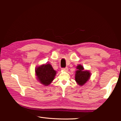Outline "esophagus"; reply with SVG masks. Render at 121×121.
I'll return each mask as SVG.
<instances>
[{
    "label": "esophagus",
    "mask_w": 121,
    "mask_h": 121,
    "mask_svg": "<svg viewBox=\"0 0 121 121\" xmlns=\"http://www.w3.org/2000/svg\"><path fill=\"white\" fill-rule=\"evenodd\" d=\"M62 70H64V71H67V70H68V68H67V67H65V68H62Z\"/></svg>",
    "instance_id": "obj_1"
}]
</instances>
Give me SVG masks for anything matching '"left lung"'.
Listing matches in <instances>:
<instances>
[{
  "label": "left lung",
  "instance_id": "1",
  "mask_svg": "<svg viewBox=\"0 0 121 121\" xmlns=\"http://www.w3.org/2000/svg\"><path fill=\"white\" fill-rule=\"evenodd\" d=\"M77 70L76 71L75 81L78 84L82 86L89 80L90 73L89 71L84 70L82 65H78L77 67Z\"/></svg>",
  "mask_w": 121,
  "mask_h": 121
}]
</instances>
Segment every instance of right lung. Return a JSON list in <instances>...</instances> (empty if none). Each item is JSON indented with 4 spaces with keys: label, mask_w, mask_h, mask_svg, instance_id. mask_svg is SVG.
Masks as SVG:
<instances>
[{
    "label": "right lung",
    "mask_w": 121,
    "mask_h": 121,
    "mask_svg": "<svg viewBox=\"0 0 121 121\" xmlns=\"http://www.w3.org/2000/svg\"><path fill=\"white\" fill-rule=\"evenodd\" d=\"M56 74V71L50 64L42 65L36 69V75L38 81L45 86H48L52 82Z\"/></svg>",
    "instance_id": "add662e5"
}]
</instances>
